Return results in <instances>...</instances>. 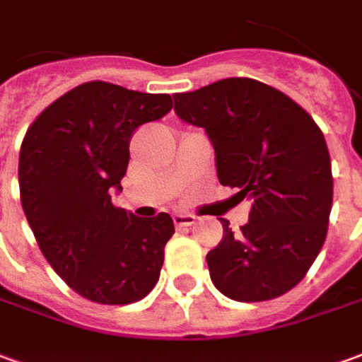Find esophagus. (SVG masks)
I'll return each mask as SVG.
<instances>
[{"label": "esophagus", "instance_id": "esophagus-1", "mask_svg": "<svg viewBox=\"0 0 362 362\" xmlns=\"http://www.w3.org/2000/svg\"><path fill=\"white\" fill-rule=\"evenodd\" d=\"M174 223L178 227H188V225L196 223V216H192V214H174Z\"/></svg>", "mask_w": 362, "mask_h": 362}]
</instances>
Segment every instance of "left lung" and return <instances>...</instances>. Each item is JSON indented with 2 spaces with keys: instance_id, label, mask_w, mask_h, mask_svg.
I'll use <instances>...</instances> for the list:
<instances>
[{
  "instance_id": "8db88e82",
  "label": "left lung",
  "mask_w": 362,
  "mask_h": 362,
  "mask_svg": "<svg viewBox=\"0 0 362 362\" xmlns=\"http://www.w3.org/2000/svg\"><path fill=\"white\" fill-rule=\"evenodd\" d=\"M182 121L206 129L217 178L252 199L241 233L223 225L207 252L216 288L237 302L286 294L320 255L333 202L329 151L322 129L286 93L251 78H225L176 93Z\"/></svg>"
}]
</instances>
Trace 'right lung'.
Returning <instances> with one entry per match:
<instances>
[{
  "instance_id": "add662e5",
  "label": "right lung",
  "mask_w": 362,
  "mask_h": 362,
  "mask_svg": "<svg viewBox=\"0 0 362 362\" xmlns=\"http://www.w3.org/2000/svg\"><path fill=\"white\" fill-rule=\"evenodd\" d=\"M170 110L168 93L86 82L50 103L23 139V211L54 272L92 302L133 304L158 282L173 217L133 216L111 204V192H121L133 133Z\"/></svg>"
}]
</instances>
